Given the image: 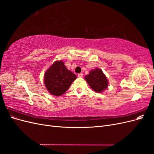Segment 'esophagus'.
<instances>
[{
  "label": "esophagus",
  "instance_id": "34e87169",
  "mask_svg": "<svg viewBox=\"0 0 154 154\" xmlns=\"http://www.w3.org/2000/svg\"><path fill=\"white\" fill-rule=\"evenodd\" d=\"M78 76L79 78L83 77V73H79V74H78Z\"/></svg>",
  "mask_w": 154,
  "mask_h": 154
}]
</instances>
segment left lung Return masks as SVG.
I'll return each mask as SVG.
<instances>
[{
	"instance_id": "8db88e82",
	"label": "left lung",
	"mask_w": 154,
	"mask_h": 154,
	"mask_svg": "<svg viewBox=\"0 0 154 154\" xmlns=\"http://www.w3.org/2000/svg\"><path fill=\"white\" fill-rule=\"evenodd\" d=\"M89 86L96 92H103L108 87V80L103 71L100 69L92 70L85 76Z\"/></svg>"
}]
</instances>
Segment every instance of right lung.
<instances>
[{"label":"right lung","instance_id":"right-lung-1","mask_svg":"<svg viewBox=\"0 0 154 154\" xmlns=\"http://www.w3.org/2000/svg\"><path fill=\"white\" fill-rule=\"evenodd\" d=\"M76 78L75 74L69 71L62 61H57L45 72L44 83L51 94L61 96Z\"/></svg>","mask_w":154,"mask_h":154}]
</instances>
